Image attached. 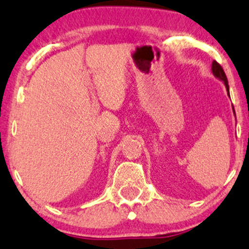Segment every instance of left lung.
<instances>
[{
	"label": "left lung",
	"mask_w": 249,
	"mask_h": 249,
	"mask_svg": "<svg viewBox=\"0 0 249 249\" xmlns=\"http://www.w3.org/2000/svg\"><path fill=\"white\" fill-rule=\"evenodd\" d=\"M212 72H213V75L216 77V78L220 79V81L224 82V84H225V87H226V90H227L228 96H230V87H228L227 77H226V73H225L224 69H222L221 65H220L218 62L213 61V63H212ZM233 113H234V115H235V111H234V107H233Z\"/></svg>",
	"instance_id": "1"
}]
</instances>
